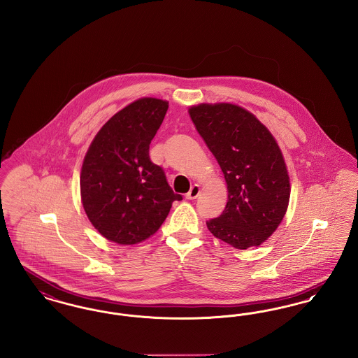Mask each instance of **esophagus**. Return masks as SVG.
I'll use <instances>...</instances> for the list:
<instances>
[{"instance_id": "obj_1", "label": "esophagus", "mask_w": 358, "mask_h": 358, "mask_svg": "<svg viewBox=\"0 0 358 358\" xmlns=\"http://www.w3.org/2000/svg\"><path fill=\"white\" fill-rule=\"evenodd\" d=\"M199 194H200V187L194 184L193 187H190V190L187 192L185 197H187V200H194V199L199 197Z\"/></svg>"}]
</instances>
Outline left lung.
<instances>
[{
  "label": "left lung",
  "mask_w": 358,
  "mask_h": 358,
  "mask_svg": "<svg viewBox=\"0 0 358 358\" xmlns=\"http://www.w3.org/2000/svg\"><path fill=\"white\" fill-rule=\"evenodd\" d=\"M199 134L222 168L228 201L206 222L210 234L238 250L257 247L283 220L289 180L282 152L268 129L231 103L189 108Z\"/></svg>",
  "instance_id": "left-lung-1"
}]
</instances>
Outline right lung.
Instances as JSON below:
<instances>
[{
    "label": "right lung",
    "mask_w": 358,
    "mask_h": 358,
    "mask_svg": "<svg viewBox=\"0 0 358 358\" xmlns=\"http://www.w3.org/2000/svg\"><path fill=\"white\" fill-rule=\"evenodd\" d=\"M168 107L155 98L130 103L104 123L85 154L82 203L90 222L110 241L126 245L150 238L173 201L182 200L149 157Z\"/></svg>",
    "instance_id": "right-lung-1"
}]
</instances>
